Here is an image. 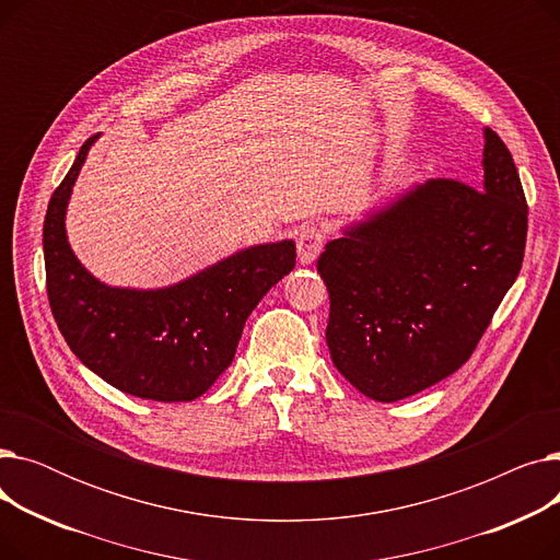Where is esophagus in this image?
<instances>
[{"label":"esophagus","instance_id":"esophagus-1","mask_svg":"<svg viewBox=\"0 0 560 560\" xmlns=\"http://www.w3.org/2000/svg\"><path fill=\"white\" fill-rule=\"evenodd\" d=\"M322 247H325V231H322L319 226H306V229H302L300 238H298V256H300V262H304V265L315 262V258L319 256Z\"/></svg>","mask_w":560,"mask_h":560}]
</instances>
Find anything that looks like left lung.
Masks as SVG:
<instances>
[{
	"label": "left lung",
	"instance_id": "obj_1",
	"mask_svg": "<svg viewBox=\"0 0 560 560\" xmlns=\"http://www.w3.org/2000/svg\"><path fill=\"white\" fill-rule=\"evenodd\" d=\"M483 182L429 179L327 243V345L370 399L397 401L454 374L515 283L526 199L504 140L483 131Z\"/></svg>",
	"mask_w": 560,
	"mask_h": 560
}]
</instances>
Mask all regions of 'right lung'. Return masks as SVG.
Listing matches in <instances>:
<instances>
[{"mask_svg":"<svg viewBox=\"0 0 560 560\" xmlns=\"http://www.w3.org/2000/svg\"><path fill=\"white\" fill-rule=\"evenodd\" d=\"M100 136L88 138L49 199L43 252L47 298L74 357L106 384L154 401H192L231 365L249 313L295 268V243L235 252L165 288L106 285L74 256L66 211Z\"/></svg>","mask_w":560,"mask_h":560,"instance_id":"1","label":"right lung"}]
</instances>
